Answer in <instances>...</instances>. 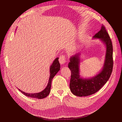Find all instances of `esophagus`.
<instances>
[{
	"mask_svg": "<svg viewBox=\"0 0 122 122\" xmlns=\"http://www.w3.org/2000/svg\"><path fill=\"white\" fill-rule=\"evenodd\" d=\"M59 61H60V64L61 65L64 64L66 62V56L64 54H62L60 55V57H59Z\"/></svg>",
	"mask_w": 122,
	"mask_h": 122,
	"instance_id": "34e87169",
	"label": "esophagus"
}]
</instances>
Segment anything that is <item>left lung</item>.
Masks as SVG:
<instances>
[{
	"label": "left lung",
	"instance_id": "obj_1",
	"mask_svg": "<svg viewBox=\"0 0 122 122\" xmlns=\"http://www.w3.org/2000/svg\"><path fill=\"white\" fill-rule=\"evenodd\" d=\"M93 38L100 39L105 44L106 51L104 67L102 71L93 78L83 79L80 76L79 53L71 57L68 64L71 71L70 88L72 93L77 96H87L96 93L108 80L112 71V44L104 25H102L100 30Z\"/></svg>",
	"mask_w": 122,
	"mask_h": 122
}]
</instances>
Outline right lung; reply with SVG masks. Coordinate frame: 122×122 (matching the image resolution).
Segmentation results:
<instances>
[{
  "mask_svg": "<svg viewBox=\"0 0 122 122\" xmlns=\"http://www.w3.org/2000/svg\"><path fill=\"white\" fill-rule=\"evenodd\" d=\"M60 64L58 61V58H55V60L53 62L52 64L51 65L50 68V77L49 79L48 83L46 87L42 92H40L38 93H34V94H28L26 93H24L22 91H21L19 89L21 92H22L24 95L28 97H30L31 98H38V99H43L44 98L48 96L49 95L51 90V82H52V80L54 76L56 74V73L60 71Z\"/></svg>",
  "mask_w": 122,
  "mask_h": 122,
  "instance_id": "right-lung-1",
  "label": "right lung"
}]
</instances>
